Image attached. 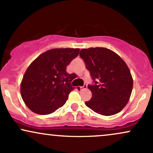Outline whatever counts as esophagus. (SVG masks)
I'll list each match as a JSON object with an SVG mask.
<instances>
[{"instance_id": "esophagus-1", "label": "esophagus", "mask_w": 153, "mask_h": 153, "mask_svg": "<svg viewBox=\"0 0 153 153\" xmlns=\"http://www.w3.org/2000/svg\"><path fill=\"white\" fill-rule=\"evenodd\" d=\"M79 88L80 89V90H84V89H85V88H87V85L86 84H85V85H82V86H80L79 87Z\"/></svg>"}]
</instances>
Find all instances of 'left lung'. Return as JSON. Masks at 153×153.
<instances>
[{
	"mask_svg": "<svg viewBox=\"0 0 153 153\" xmlns=\"http://www.w3.org/2000/svg\"><path fill=\"white\" fill-rule=\"evenodd\" d=\"M80 56L94 82L88 85L92 98L85 105L103 116L119 113L129 101L133 87L127 64L114 52L103 47L82 49Z\"/></svg>",
	"mask_w": 153,
	"mask_h": 153,
	"instance_id": "obj_1",
	"label": "left lung"
}]
</instances>
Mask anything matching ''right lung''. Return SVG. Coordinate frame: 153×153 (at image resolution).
I'll return each instance as SVG.
<instances>
[{
	"mask_svg": "<svg viewBox=\"0 0 153 153\" xmlns=\"http://www.w3.org/2000/svg\"><path fill=\"white\" fill-rule=\"evenodd\" d=\"M79 52V49H52L31 63L21 84L22 97L29 109L46 115L65 103L74 89L72 80L76 78L74 73H67L66 68Z\"/></svg>",
	"mask_w": 153,
	"mask_h": 153,
	"instance_id": "add662e5",
	"label": "right lung"
}]
</instances>
